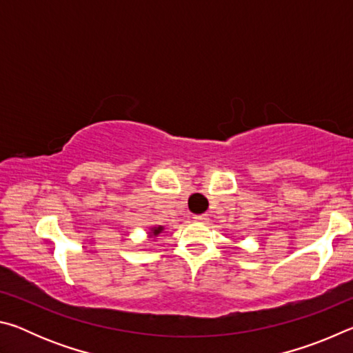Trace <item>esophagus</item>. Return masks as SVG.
<instances>
[{
	"instance_id": "34e87169",
	"label": "esophagus",
	"mask_w": 353,
	"mask_h": 353,
	"mask_svg": "<svg viewBox=\"0 0 353 353\" xmlns=\"http://www.w3.org/2000/svg\"><path fill=\"white\" fill-rule=\"evenodd\" d=\"M193 219L196 221V223H202V224L208 223V216H207V214H194Z\"/></svg>"
}]
</instances>
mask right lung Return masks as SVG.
Instances as JSON below:
<instances>
[{"mask_svg": "<svg viewBox=\"0 0 353 353\" xmlns=\"http://www.w3.org/2000/svg\"><path fill=\"white\" fill-rule=\"evenodd\" d=\"M162 230H163L162 225H160V227H154L152 232H151V235H152V236H157L159 234H162Z\"/></svg>", "mask_w": 353, "mask_h": 353, "instance_id": "add662e5", "label": "right lung"}]
</instances>
